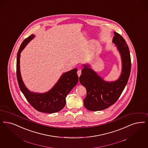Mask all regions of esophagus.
Wrapping results in <instances>:
<instances>
[{
  "instance_id": "34e87169",
  "label": "esophagus",
  "mask_w": 148,
  "mask_h": 148,
  "mask_svg": "<svg viewBox=\"0 0 148 148\" xmlns=\"http://www.w3.org/2000/svg\"><path fill=\"white\" fill-rule=\"evenodd\" d=\"M77 75L79 76V77H80V75H81V74H82V71H81V70L80 69H78L77 70Z\"/></svg>"
}]
</instances>
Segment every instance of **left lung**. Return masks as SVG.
I'll use <instances>...</instances> for the list:
<instances>
[{"label":"left lung","mask_w":148,"mask_h":148,"mask_svg":"<svg viewBox=\"0 0 148 148\" xmlns=\"http://www.w3.org/2000/svg\"><path fill=\"white\" fill-rule=\"evenodd\" d=\"M114 43L120 52L122 69L121 76L114 82H106L99 77L89 65H84L79 82L86 90L87 94L84 99L86 108L91 111L105 110L114 104L122 93L130 75L131 59L129 48L123 37L114 32Z\"/></svg>","instance_id":"obj_1"}]
</instances>
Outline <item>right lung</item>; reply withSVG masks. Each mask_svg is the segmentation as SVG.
<instances>
[{
	"instance_id": "1",
	"label": "right lung",
	"mask_w": 148,
	"mask_h": 148,
	"mask_svg": "<svg viewBox=\"0 0 148 148\" xmlns=\"http://www.w3.org/2000/svg\"><path fill=\"white\" fill-rule=\"evenodd\" d=\"M34 37V35H31L25 38L18 51L16 77L18 86L26 100L37 111L48 113L57 112L65 106L66 95L77 83L79 77L77 75V69L75 68L64 73L53 88L48 92L43 94L30 92L25 87L22 80L19 64L21 52Z\"/></svg>"
}]
</instances>
